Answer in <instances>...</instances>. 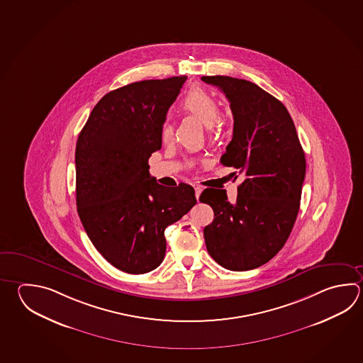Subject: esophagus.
I'll return each instance as SVG.
<instances>
[{
    "instance_id": "obj_1",
    "label": "esophagus",
    "mask_w": 363,
    "mask_h": 363,
    "mask_svg": "<svg viewBox=\"0 0 363 363\" xmlns=\"http://www.w3.org/2000/svg\"><path fill=\"white\" fill-rule=\"evenodd\" d=\"M201 191H203V189H201L200 186H195V196H196V199H199V196H200V194H201Z\"/></svg>"
}]
</instances>
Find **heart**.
Segmentation results:
<instances>
[{"label": "heart", "mask_w": 363, "mask_h": 363, "mask_svg": "<svg viewBox=\"0 0 363 363\" xmlns=\"http://www.w3.org/2000/svg\"><path fill=\"white\" fill-rule=\"evenodd\" d=\"M181 109L187 116L196 118L200 123L209 127L211 132H214L217 125V116H218V104L206 89H194L184 97L181 103ZM173 137V125L171 123H164L162 128V140L164 143H169Z\"/></svg>", "instance_id": "b5f03b06"}]
</instances>
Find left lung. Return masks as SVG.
Listing matches in <instances>:
<instances>
[{"mask_svg": "<svg viewBox=\"0 0 363 363\" xmlns=\"http://www.w3.org/2000/svg\"><path fill=\"white\" fill-rule=\"evenodd\" d=\"M201 79L218 87L230 101L233 140L220 163L245 177L233 204L225 190L201 192L200 201L214 212L212 223L204 228L206 249L222 267L249 271L272 259L293 230L306 177V157L294 122L276 97L245 79L227 76Z\"/></svg>", "mask_w": 363, "mask_h": 363, "instance_id": "8db88e82", "label": "left lung"}]
</instances>
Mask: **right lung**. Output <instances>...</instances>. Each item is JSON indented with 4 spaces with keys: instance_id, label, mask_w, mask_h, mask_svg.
<instances>
[{
    "instance_id": "obj_1",
    "label": "right lung",
    "mask_w": 363,
    "mask_h": 363,
    "mask_svg": "<svg viewBox=\"0 0 363 363\" xmlns=\"http://www.w3.org/2000/svg\"><path fill=\"white\" fill-rule=\"evenodd\" d=\"M187 77L147 79L110 91L77 141V211L105 259L147 274L164 259V230L196 204L194 187L159 185L149 157L162 147L167 111Z\"/></svg>"
}]
</instances>
